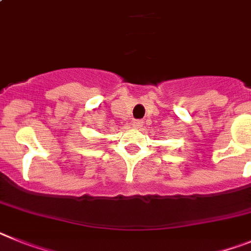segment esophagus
Wrapping results in <instances>:
<instances>
[{"mask_svg":"<svg viewBox=\"0 0 251 251\" xmlns=\"http://www.w3.org/2000/svg\"><path fill=\"white\" fill-rule=\"evenodd\" d=\"M143 125H144L143 120H134V121H132V126H134L135 128H141L143 127Z\"/></svg>","mask_w":251,"mask_h":251,"instance_id":"1","label":"esophagus"}]
</instances>
